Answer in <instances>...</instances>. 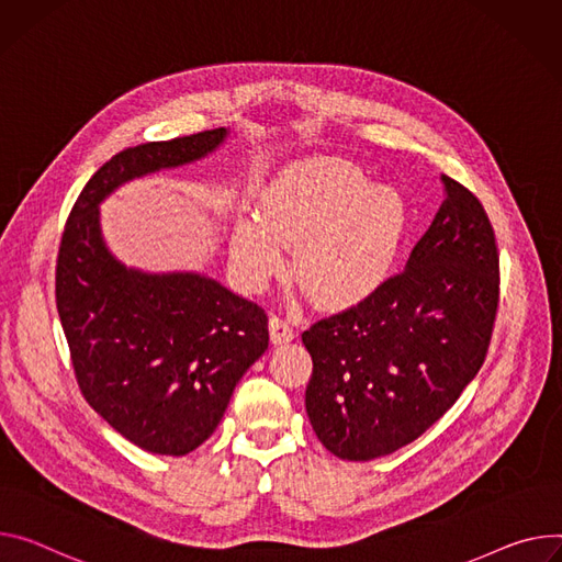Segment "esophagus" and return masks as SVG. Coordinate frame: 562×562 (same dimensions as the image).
Returning a JSON list of instances; mask_svg holds the SVG:
<instances>
[{
	"mask_svg": "<svg viewBox=\"0 0 562 562\" xmlns=\"http://www.w3.org/2000/svg\"><path fill=\"white\" fill-rule=\"evenodd\" d=\"M269 336H271L273 345H284V342H291L295 338V331L289 327V323L273 316L269 321Z\"/></svg>",
	"mask_w": 562,
	"mask_h": 562,
	"instance_id": "obj_1",
	"label": "esophagus"
}]
</instances>
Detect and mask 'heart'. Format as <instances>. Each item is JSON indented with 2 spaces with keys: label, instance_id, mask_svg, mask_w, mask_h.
Here are the masks:
<instances>
[{
  "label": "heart",
  "instance_id": "obj_1",
  "mask_svg": "<svg viewBox=\"0 0 562 562\" xmlns=\"http://www.w3.org/2000/svg\"><path fill=\"white\" fill-rule=\"evenodd\" d=\"M411 213L392 186L345 159L314 157L276 175L258 217H239L231 267L246 291H262L284 271L280 246L295 248V278L323 310L345 312L374 297L392 278Z\"/></svg>",
  "mask_w": 562,
  "mask_h": 562
}]
</instances>
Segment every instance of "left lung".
Masks as SVG:
<instances>
[{
  "label": "left lung",
  "instance_id": "left-lung-1",
  "mask_svg": "<svg viewBox=\"0 0 562 562\" xmlns=\"http://www.w3.org/2000/svg\"><path fill=\"white\" fill-rule=\"evenodd\" d=\"M443 201L403 273L302 334L314 361L304 405L323 446L370 462L424 435L480 372L499 295L482 203L441 175Z\"/></svg>",
  "mask_w": 562,
  "mask_h": 562
}]
</instances>
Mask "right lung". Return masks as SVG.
Returning a JSON list of instances; mask_svg holds the SVG:
<instances>
[{
  "instance_id": "add662e5",
  "label": "right lung",
  "mask_w": 562,
  "mask_h": 562,
  "mask_svg": "<svg viewBox=\"0 0 562 562\" xmlns=\"http://www.w3.org/2000/svg\"><path fill=\"white\" fill-rule=\"evenodd\" d=\"M228 136L217 127L119 151L82 188L58 252L56 302L78 385L116 432L155 454H188L215 432L269 347V318L209 273L127 267L100 203L134 179L206 159Z\"/></svg>"
}]
</instances>
